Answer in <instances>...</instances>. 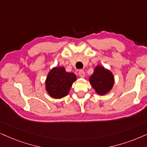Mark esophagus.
<instances>
[{
	"label": "esophagus",
	"mask_w": 147,
	"mask_h": 147,
	"mask_svg": "<svg viewBox=\"0 0 147 147\" xmlns=\"http://www.w3.org/2000/svg\"><path fill=\"white\" fill-rule=\"evenodd\" d=\"M79 75L80 77H84L85 75V73L84 72V70H79Z\"/></svg>",
	"instance_id": "esophagus-1"
}]
</instances>
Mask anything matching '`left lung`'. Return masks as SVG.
Wrapping results in <instances>:
<instances>
[{"label":"left lung","instance_id":"left-lung-1","mask_svg":"<svg viewBox=\"0 0 147 147\" xmlns=\"http://www.w3.org/2000/svg\"><path fill=\"white\" fill-rule=\"evenodd\" d=\"M93 88L100 95H104L110 91L114 84L113 74L100 66H96L94 74L90 78Z\"/></svg>","mask_w":147,"mask_h":147}]
</instances>
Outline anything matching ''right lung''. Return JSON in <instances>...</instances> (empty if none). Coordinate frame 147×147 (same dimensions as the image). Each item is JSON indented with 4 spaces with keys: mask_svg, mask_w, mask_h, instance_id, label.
I'll return each mask as SVG.
<instances>
[{
    "mask_svg": "<svg viewBox=\"0 0 147 147\" xmlns=\"http://www.w3.org/2000/svg\"><path fill=\"white\" fill-rule=\"evenodd\" d=\"M77 77L72 72H66L63 67L53 68L48 74L46 79V90L51 97L62 98L70 90Z\"/></svg>",
    "mask_w": 147,
    "mask_h": 147,
    "instance_id": "obj_1",
    "label": "right lung"
}]
</instances>
